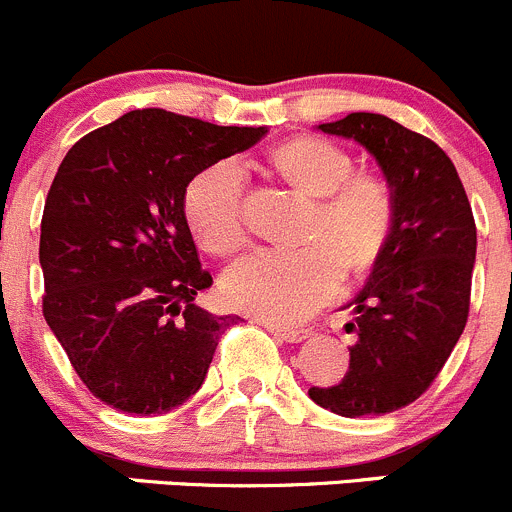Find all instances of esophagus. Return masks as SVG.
Here are the masks:
<instances>
[{
	"label": "esophagus",
	"instance_id": "1",
	"mask_svg": "<svg viewBox=\"0 0 512 512\" xmlns=\"http://www.w3.org/2000/svg\"><path fill=\"white\" fill-rule=\"evenodd\" d=\"M262 324H265L267 332L280 337L282 342H302V339L309 337V329L304 327H285V324H275V322H262Z\"/></svg>",
	"mask_w": 512,
	"mask_h": 512
}]
</instances>
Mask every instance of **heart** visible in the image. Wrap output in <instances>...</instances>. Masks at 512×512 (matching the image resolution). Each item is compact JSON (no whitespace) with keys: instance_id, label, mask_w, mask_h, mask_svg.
<instances>
[{"instance_id":"obj_1","label":"heart","mask_w":512,"mask_h":512,"mask_svg":"<svg viewBox=\"0 0 512 512\" xmlns=\"http://www.w3.org/2000/svg\"><path fill=\"white\" fill-rule=\"evenodd\" d=\"M272 173L312 200L294 255L252 252L223 275L232 309L297 322L337 294L342 270L364 275L384 257L396 230V193L376 173H354V158L319 136H297L267 156ZM183 218L205 252L230 257L247 242L242 175L235 163L200 170L183 193Z\"/></svg>"}]
</instances>
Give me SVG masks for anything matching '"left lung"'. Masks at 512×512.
I'll return each instance as SVG.
<instances>
[{
	"label": "left lung",
	"mask_w": 512,
	"mask_h": 512,
	"mask_svg": "<svg viewBox=\"0 0 512 512\" xmlns=\"http://www.w3.org/2000/svg\"><path fill=\"white\" fill-rule=\"evenodd\" d=\"M319 131L354 138L396 193V230L369 282L347 307L356 334L337 386L309 399L339 416H381L416 401L461 339L471 307L476 220L451 158L381 113H349Z\"/></svg>",
	"instance_id": "left-lung-1"
}]
</instances>
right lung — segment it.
Instances as JSON below:
<instances>
[{
	"instance_id": "1",
	"label": "right lung",
	"mask_w": 512,
	"mask_h": 512,
	"mask_svg": "<svg viewBox=\"0 0 512 512\" xmlns=\"http://www.w3.org/2000/svg\"><path fill=\"white\" fill-rule=\"evenodd\" d=\"M265 133L143 108L86 133L61 160L41 218V309L103 404L165 414L203 386L235 317L195 304L213 277L200 267L183 193Z\"/></svg>"
}]
</instances>
